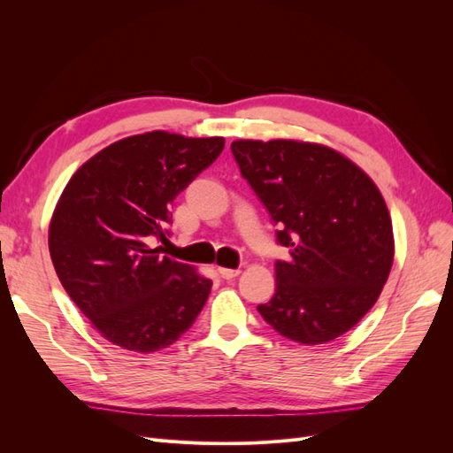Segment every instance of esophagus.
Instances as JSON below:
<instances>
[{
	"label": "esophagus",
	"instance_id": "1",
	"mask_svg": "<svg viewBox=\"0 0 453 453\" xmlns=\"http://www.w3.org/2000/svg\"><path fill=\"white\" fill-rule=\"evenodd\" d=\"M219 273H221V278H225V280H232V278L240 276V270H236V268H219Z\"/></svg>",
	"mask_w": 453,
	"mask_h": 453
}]
</instances>
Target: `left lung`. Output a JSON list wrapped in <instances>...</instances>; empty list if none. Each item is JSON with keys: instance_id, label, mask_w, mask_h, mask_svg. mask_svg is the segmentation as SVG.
Wrapping results in <instances>:
<instances>
[{"instance_id": "obj_1", "label": "left lung", "mask_w": 453, "mask_h": 453, "mask_svg": "<svg viewBox=\"0 0 453 453\" xmlns=\"http://www.w3.org/2000/svg\"><path fill=\"white\" fill-rule=\"evenodd\" d=\"M230 149L289 250L258 313L306 346L348 333L376 304L393 266V225L378 187L326 145L238 140Z\"/></svg>"}]
</instances>
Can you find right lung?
Masks as SVG:
<instances>
[{
    "instance_id": "add662e5",
    "label": "right lung",
    "mask_w": 453,
    "mask_h": 453,
    "mask_svg": "<svg viewBox=\"0 0 453 453\" xmlns=\"http://www.w3.org/2000/svg\"><path fill=\"white\" fill-rule=\"evenodd\" d=\"M225 138L164 130L119 140L67 181L49 226L65 293L105 340L130 351L172 346L193 326L211 280L150 248L173 198L221 155Z\"/></svg>"
}]
</instances>
